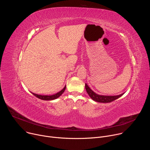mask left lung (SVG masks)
I'll return each instance as SVG.
<instances>
[{"mask_svg":"<svg viewBox=\"0 0 150 150\" xmlns=\"http://www.w3.org/2000/svg\"><path fill=\"white\" fill-rule=\"evenodd\" d=\"M85 89L89 95V96L94 101L99 103H110L112 102L120 97L122 96V94L119 95V96H100L95 93H94L88 86L87 83H85Z\"/></svg>","mask_w":150,"mask_h":150,"instance_id":"obj_1","label":"left lung"}]
</instances>
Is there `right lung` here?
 I'll return each mask as SVG.
<instances>
[{
	"label": "right lung",
	"instance_id": "add662e5",
	"mask_svg": "<svg viewBox=\"0 0 150 150\" xmlns=\"http://www.w3.org/2000/svg\"><path fill=\"white\" fill-rule=\"evenodd\" d=\"M65 88H66V87H64V88L62 89L59 93H56V94H55L54 95H52V96H42V95H38V94H34V93H33V94L34 96H35L36 97L38 98H40L41 100H54V99L58 98L59 97H60L63 94L64 91L65 90Z\"/></svg>",
	"mask_w": 150,
	"mask_h": 150
}]
</instances>
